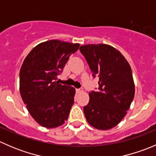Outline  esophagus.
Masks as SVG:
<instances>
[{"label": "esophagus", "instance_id": "34e87169", "mask_svg": "<svg viewBox=\"0 0 156 156\" xmlns=\"http://www.w3.org/2000/svg\"><path fill=\"white\" fill-rule=\"evenodd\" d=\"M82 90H83L82 88H78V89H76L77 93H81V92H82Z\"/></svg>", "mask_w": 156, "mask_h": 156}]
</instances>
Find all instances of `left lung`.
I'll list each match as a JSON object with an SVG mask.
<instances>
[{
  "mask_svg": "<svg viewBox=\"0 0 156 156\" xmlns=\"http://www.w3.org/2000/svg\"><path fill=\"white\" fill-rule=\"evenodd\" d=\"M93 76L99 77L97 91L89 93L84 106L87 122L99 130H108L118 125L127 114L134 97L131 68L125 56L108 44L80 47Z\"/></svg>",
  "mask_w": 156,
  "mask_h": 156,
  "instance_id": "left-lung-1",
  "label": "left lung"
}]
</instances>
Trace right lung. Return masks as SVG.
Wrapping results in <instances>:
<instances>
[{
	"label": "right lung",
	"mask_w": 156,
	"mask_h": 156,
	"mask_svg": "<svg viewBox=\"0 0 156 156\" xmlns=\"http://www.w3.org/2000/svg\"><path fill=\"white\" fill-rule=\"evenodd\" d=\"M79 46L48 41L34 47L24 59L20 72V94L30 115L41 126L54 128L68 119L75 89L55 81Z\"/></svg>",
	"instance_id": "right-lung-1"
}]
</instances>
